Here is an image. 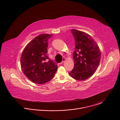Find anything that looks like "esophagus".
<instances>
[{
  "instance_id": "obj_1",
  "label": "esophagus",
  "mask_w": 120,
  "mask_h": 120,
  "mask_svg": "<svg viewBox=\"0 0 120 120\" xmlns=\"http://www.w3.org/2000/svg\"><path fill=\"white\" fill-rule=\"evenodd\" d=\"M65 60V58H64V57H63V59H62V61L61 62V64H63L64 62V61Z\"/></svg>"
}]
</instances>
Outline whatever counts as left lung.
I'll return each mask as SVG.
<instances>
[{
  "label": "left lung",
  "instance_id": "8db88e82",
  "mask_svg": "<svg viewBox=\"0 0 120 120\" xmlns=\"http://www.w3.org/2000/svg\"><path fill=\"white\" fill-rule=\"evenodd\" d=\"M75 40L74 67L69 73L72 77L83 81L92 76L100 64L101 53L97 44L87 33L72 29Z\"/></svg>",
  "mask_w": 120,
  "mask_h": 120
}]
</instances>
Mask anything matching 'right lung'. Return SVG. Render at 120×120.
<instances>
[{"instance_id":"right-lung-1","label":"right lung","mask_w":120,"mask_h":120,"mask_svg":"<svg viewBox=\"0 0 120 120\" xmlns=\"http://www.w3.org/2000/svg\"><path fill=\"white\" fill-rule=\"evenodd\" d=\"M53 35L41 34L24 48L20 59L22 70L32 82L46 83L54 77L58 68L55 62L47 56L48 39Z\"/></svg>"}]
</instances>
